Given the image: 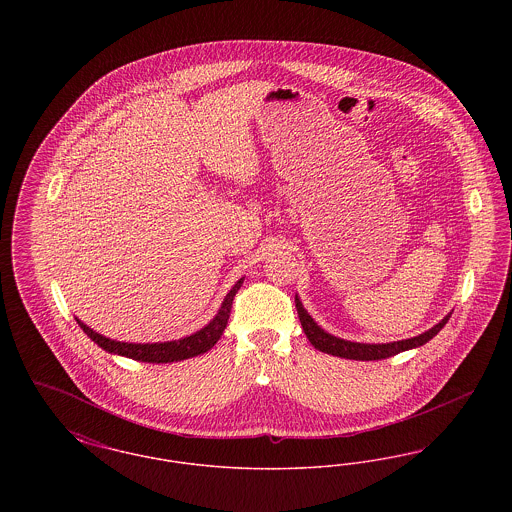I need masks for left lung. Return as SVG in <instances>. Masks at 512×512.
Wrapping results in <instances>:
<instances>
[{"instance_id": "obj_1", "label": "left lung", "mask_w": 512, "mask_h": 512, "mask_svg": "<svg viewBox=\"0 0 512 512\" xmlns=\"http://www.w3.org/2000/svg\"><path fill=\"white\" fill-rule=\"evenodd\" d=\"M295 309H297V315H299V320H301L303 332H305V336L309 338V341L315 345V349L322 351V353L336 355V357H341V359H353V361H380V359L393 357V355H397L401 351L420 347L426 341L432 340L439 330L447 324L449 317H451V315H447L434 328H430L428 332H424V334H420L416 338H411V340L391 341V343H355V341L340 340L336 336L326 334L320 326H317V322L311 318V315L303 309V305H301V301L297 297H295Z\"/></svg>"}]
</instances>
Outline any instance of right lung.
Returning a JSON list of instances; mask_svg holds the SVG:
<instances>
[{
    "mask_svg": "<svg viewBox=\"0 0 512 512\" xmlns=\"http://www.w3.org/2000/svg\"><path fill=\"white\" fill-rule=\"evenodd\" d=\"M242 284H244V278H240L236 282V286L224 297L217 317L213 318L199 332H195L188 338H182V340L165 341V343H124V341L109 340V338L101 336L98 332H94L90 326L80 322L78 318H76V322L88 334L90 340L96 341L101 349H105L109 353H117V355L134 359V361H142V363L184 361V359H190V357H197L201 353H207L220 340V336H222V332L228 324V318H230L232 301H234L238 290L242 288Z\"/></svg>",
    "mask_w": 512,
    "mask_h": 512,
    "instance_id": "obj_1",
    "label": "right lung"
}]
</instances>
